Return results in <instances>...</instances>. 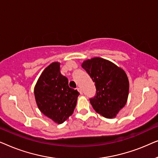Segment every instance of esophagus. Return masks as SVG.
Listing matches in <instances>:
<instances>
[{"instance_id":"34e87169","label":"esophagus","mask_w":158,"mask_h":158,"mask_svg":"<svg viewBox=\"0 0 158 158\" xmlns=\"http://www.w3.org/2000/svg\"><path fill=\"white\" fill-rule=\"evenodd\" d=\"M77 90H78V92L80 93V94H81V95L83 94V91H82V90L81 89V88H77Z\"/></svg>"}]
</instances>
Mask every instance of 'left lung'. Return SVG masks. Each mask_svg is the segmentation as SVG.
Instances as JSON below:
<instances>
[{
	"instance_id": "obj_1",
	"label": "left lung",
	"mask_w": 158,
	"mask_h": 158,
	"mask_svg": "<svg viewBox=\"0 0 158 158\" xmlns=\"http://www.w3.org/2000/svg\"><path fill=\"white\" fill-rule=\"evenodd\" d=\"M82 67L95 82L96 94L90 98L94 109L106 118L115 117L128 98L126 73L111 62L100 57L86 60Z\"/></svg>"
}]
</instances>
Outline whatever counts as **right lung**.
<instances>
[{
    "label": "right lung",
    "mask_w": 158,
    "mask_h": 158,
    "mask_svg": "<svg viewBox=\"0 0 158 158\" xmlns=\"http://www.w3.org/2000/svg\"><path fill=\"white\" fill-rule=\"evenodd\" d=\"M34 95L42 113L62 124L73 114L80 94L69 87L68 78L60 73V63L53 62L40 75Z\"/></svg>",
    "instance_id": "obj_1"
}]
</instances>
